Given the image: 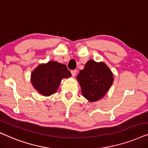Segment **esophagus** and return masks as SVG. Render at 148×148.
<instances>
[{"mask_svg":"<svg viewBox=\"0 0 148 148\" xmlns=\"http://www.w3.org/2000/svg\"><path fill=\"white\" fill-rule=\"evenodd\" d=\"M71 74H72L73 77H74L76 74V70H72L71 71Z\"/></svg>","mask_w":148,"mask_h":148,"instance_id":"1","label":"esophagus"}]
</instances>
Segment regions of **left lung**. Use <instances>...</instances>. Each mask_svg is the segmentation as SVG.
<instances>
[{
	"label": "left lung",
	"mask_w": 148,
	"mask_h": 148,
	"mask_svg": "<svg viewBox=\"0 0 148 148\" xmlns=\"http://www.w3.org/2000/svg\"><path fill=\"white\" fill-rule=\"evenodd\" d=\"M83 97L88 101L102 99L114 82V74L103 62L89 60L76 77Z\"/></svg>",
	"instance_id": "8db88e82"
}]
</instances>
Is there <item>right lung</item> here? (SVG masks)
Listing matches in <instances>:
<instances>
[{
	"mask_svg": "<svg viewBox=\"0 0 148 148\" xmlns=\"http://www.w3.org/2000/svg\"><path fill=\"white\" fill-rule=\"evenodd\" d=\"M72 76L66 65L56 61L39 64L31 73V82L39 94L49 97L58 90L63 78Z\"/></svg>",
	"mask_w": 148,
	"mask_h": 148,
	"instance_id": "obj_1",
	"label": "right lung"
}]
</instances>
